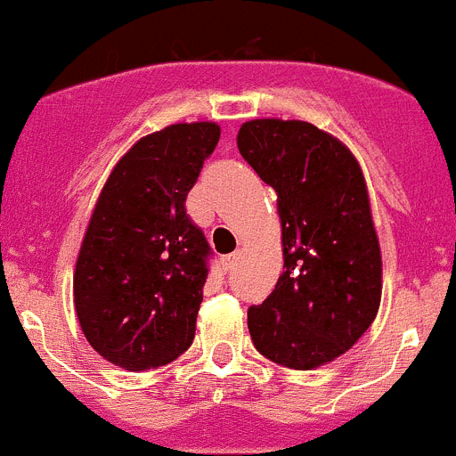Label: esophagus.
<instances>
[{"instance_id":"obj_1","label":"esophagus","mask_w":456,"mask_h":456,"mask_svg":"<svg viewBox=\"0 0 456 456\" xmlns=\"http://www.w3.org/2000/svg\"><path fill=\"white\" fill-rule=\"evenodd\" d=\"M237 261H239V252H232V255H224L222 256L224 270H232L234 265H237Z\"/></svg>"}]
</instances>
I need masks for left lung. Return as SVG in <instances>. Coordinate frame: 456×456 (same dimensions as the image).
I'll use <instances>...</instances> for the list:
<instances>
[{
	"label": "left lung",
	"instance_id": "obj_1",
	"mask_svg": "<svg viewBox=\"0 0 456 456\" xmlns=\"http://www.w3.org/2000/svg\"><path fill=\"white\" fill-rule=\"evenodd\" d=\"M237 146L277 192L283 274L248 308L252 344L274 363L310 370L341 357L375 322L381 250L366 179L353 152L308 121L252 119Z\"/></svg>",
	"mask_w": 456,
	"mask_h": 456
}]
</instances>
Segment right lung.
<instances>
[{
	"instance_id": "obj_1",
	"label": "right lung",
	"mask_w": 456,
	"mask_h": 456,
	"mask_svg": "<svg viewBox=\"0 0 456 456\" xmlns=\"http://www.w3.org/2000/svg\"><path fill=\"white\" fill-rule=\"evenodd\" d=\"M219 133L195 121L146 134L94 204L75 265V310L88 344L115 366H166L195 339L213 250L186 197Z\"/></svg>"
}]
</instances>
